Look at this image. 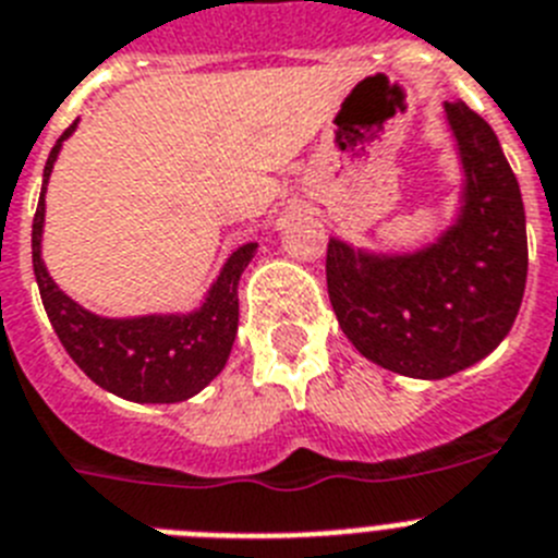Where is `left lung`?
Returning a JSON list of instances; mask_svg holds the SVG:
<instances>
[{"label": "left lung", "mask_w": 558, "mask_h": 558, "mask_svg": "<svg viewBox=\"0 0 558 558\" xmlns=\"http://www.w3.org/2000/svg\"><path fill=\"white\" fill-rule=\"evenodd\" d=\"M460 165L458 207L415 250L328 239V298L351 345L385 371L447 379L486 360L511 331L527 278L525 207L492 125L444 104Z\"/></svg>", "instance_id": "obj_1"}]
</instances>
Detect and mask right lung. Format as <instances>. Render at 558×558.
<instances>
[{
  "label": "right lung",
  "instance_id": "add662e5",
  "mask_svg": "<svg viewBox=\"0 0 558 558\" xmlns=\"http://www.w3.org/2000/svg\"><path fill=\"white\" fill-rule=\"evenodd\" d=\"M77 120L52 145L45 182L33 219V272L41 303L61 345L92 381L109 393L137 404H177L202 393L230 360L239 331V283L258 244L246 241L207 286L191 312H148L134 317H106L89 312L58 289L41 258L45 239V193L61 145L72 137Z\"/></svg>",
  "mask_w": 558,
  "mask_h": 558
}]
</instances>
